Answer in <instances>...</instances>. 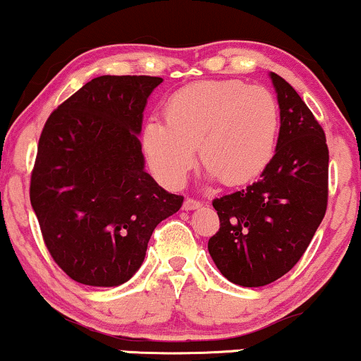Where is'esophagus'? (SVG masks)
<instances>
[{"mask_svg": "<svg viewBox=\"0 0 361 361\" xmlns=\"http://www.w3.org/2000/svg\"><path fill=\"white\" fill-rule=\"evenodd\" d=\"M200 207H202V202L195 200V198H192V197L185 198L183 210H195V209H200Z\"/></svg>", "mask_w": 361, "mask_h": 361, "instance_id": "1", "label": "esophagus"}]
</instances>
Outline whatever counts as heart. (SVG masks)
Returning a JSON list of instances; mask_svg holds the SVG:
<instances>
[{
	"label": "heart",
	"mask_w": 361,
	"mask_h": 361,
	"mask_svg": "<svg viewBox=\"0 0 361 361\" xmlns=\"http://www.w3.org/2000/svg\"><path fill=\"white\" fill-rule=\"evenodd\" d=\"M280 130L276 98L264 86L235 80L200 81L176 91L166 122L149 120L142 130L147 163L164 185L185 183L197 161L224 185L258 178L275 154Z\"/></svg>",
	"instance_id": "heart-1"
}]
</instances>
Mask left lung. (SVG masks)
<instances>
[{"label":"left lung","instance_id":"8db88e82","mask_svg":"<svg viewBox=\"0 0 361 361\" xmlns=\"http://www.w3.org/2000/svg\"><path fill=\"white\" fill-rule=\"evenodd\" d=\"M270 78L280 106L275 156L256 183L212 202L221 227L209 239V252L222 275L241 287H263L292 270L327 207L324 130L283 78Z\"/></svg>","mask_w":361,"mask_h":361}]
</instances>
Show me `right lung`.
Returning a JSON list of instances; mask_svg holds the SVG:
<instances>
[{"label": "right lung", "mask_w": 361, "mask_h": 361, "mask_svg": "<svg viewBox=\"0 0 361 361\" xmlns=\"http://www.w3.org/2000/svg\"><path fill=\"white\" fill-rule=\"evenodd\" d=\"M161 82L94 78L45 122L30 202L49 252L78 283L117 287L130 280L152 231L183 204L144 169V109Z\"/></svg>", "instance_id": "right-lung-1"}]
</instances>
